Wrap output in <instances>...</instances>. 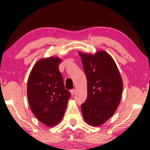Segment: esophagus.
Returning <instances> with one entry per match:
<instances>
[{"label": "esophagus", "mask_w": 150, "mask_h": 150, "mask_svg": "<svg viewBox=\"0 0 150 150\" xmlns=\"http://www.w3.org/2000/svg\"><path fill=\"white\" fill-rule=\"evenodd\" d=\"M75 92H76V90L75 89H71V91H70V93L71 94V96H73L74 94L75 93Z\"/></svg>", "instance_id": "esophagus-1"}]
</instances>
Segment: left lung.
I'll return each instance as SVG.
<instances>
[{"mask_svg": "<svg viewBox=\"0 0 150 150\" xmlns=\"http://www.w3.org/2000/svg\"><path fill=\"white\" fill-rule=\"evenodd\" d=\"M87 81V98L81 105L87 124L99 126L116 111L123 91V81L115 62L106 51L94 54L79 52Z\"/></svg>", "mask_w": 150, "mask_h": 150, "instance_id": "8db88e82", "label": "left lung"}]
</instances>
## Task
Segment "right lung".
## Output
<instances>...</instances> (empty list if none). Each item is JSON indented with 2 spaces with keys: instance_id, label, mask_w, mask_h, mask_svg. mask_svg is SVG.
I'll list each match as a JSON object with an SVG mask.
<instances>
[{
  "instance_id": "add662e5",
  "label": "right lung",
  "mask_w": 150,
  "mask_h": 150,
  "mask_svg": "<svg viewBox=\"0 0 150 150\" xmlns=\"http://www.w3.org/2000/svg\"><path fill=\"white\" fill-rule=\"evenodd\" d=\"M59 57L39 60L28 76L27 96L30 110L35 117L47 126L62 120L71 93L65 89L59 69Z\"/></svg>"
}]
</instances>
